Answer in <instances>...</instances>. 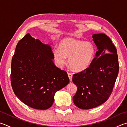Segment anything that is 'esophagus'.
Here are the masks:
<instances>
[{
  "label": "esophagus",
  "instance_id": "34e87169",
  "mask_svg": "<svg viewBox=\"0 0 127 127\" xmlns=\"http://www.w3.org/2000/svg\"><path fill=\"white\" fill-rule=\"evenodd\" d=\"M68 77H69V78L70 81H71V80H72L73 74H72V73H68Z\"/></svg>",
  "mask_w": 127,
  "mask_h": 127
}]
</instances>
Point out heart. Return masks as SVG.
<instances>
[{"label":"heart","mask_w":127,"mask_h":127,"mask_svg":"<svg viewBox=\"0 0 127 127\" xmlns=\"http://www.w3.org/2000/svg\"><path fill=\"white\" fill-rule=\"evenodd\" d=\"M59 48L53 49V54L57 65L61 67L68 57V64L73 70L81 71L91 65L95 53L94 44L72 38H65L59 43Z\"/></svg>","instance_id":"b5f03b06"}]
</instances>
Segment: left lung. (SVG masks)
Returning a JSON list of instances; mask_svg holds the SVG:
<instances>
[{"label":"left lung","instance_id":"left-lung-1","mask_svg":"<svg viewBox=\"0 0 127 127\" xmlns=\"http://www.w3.org/2000/svg\"><path fill=\"white\" fill-rule=\"evenodd\" d=\"M92 37L98 49L95 57L88 68L74 74L72 79L77 87L73 102L82 109L96 107L108 100L119 72L117 49L111 39L103 33Z\"/></svg>","mask_w":127,"mask_h":127}]
</instances>
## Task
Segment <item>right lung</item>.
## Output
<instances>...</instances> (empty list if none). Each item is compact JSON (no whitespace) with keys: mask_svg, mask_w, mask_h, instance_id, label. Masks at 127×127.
<instances>
[{"mask_svg":"<svg viewBox=\"0 0 127 127\" xmlns=\"http://www.w3.org/2000/svg\"><path fill=\"white\" fill-rule=\"evenodd\" d=\"M52 48L26 34L15 48L10 80L16 96L29 107L44 110L53 104L57 91L65 87L67 73L55 65Z\"/></svg>","mask_w":127,"mask_h":127,"instance_id":"1","label":"right lung"}]
</instances>
